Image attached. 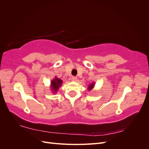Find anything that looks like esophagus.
Segmentation results:
<instances>
[{
  "label": "esophagus",
  "instance_id": "obj_1",
  "mask_svg": "<svg viewBox=\"0 0 149 149\" xmlns=\"http://www.w3.org/2000/svg\"><path fill=\"white\" fill-rule=\"evenodd\" d=\"M76 80H77V78H76V76H72L71 81H76Z\"/></svg>",
  "mask_w": 149,
  "mask_h": 149
}]
</instances>
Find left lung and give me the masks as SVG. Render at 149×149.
I'll list each match as a JSON object with an SVG mask.
<instances>
[{
    "label": "left lung",
    "mask_w": 149,
    "mask_h": 149,
    "mask_svg": "<svg viewBox=\"0 0 149 149\" xmlns=\"http://www.w3.org/2000/svg\"><path fill=\"white\" fill-rule=\"evenodd\" d=\"M94 84H95V83H92L91 84H89L88 87V89L89 90V91L90 90H91L93 88V87L94 86Z\"/></svg>",
    "instance_id": "left-lung-1"
}]
</instances>
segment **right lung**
<instances>
[{
  "label": "right lung",
  "instance_id": "obj_1",
  "mask_svg": "<svg viewBox=\"0 0 149 149\" xmlns=\"http://www.w3.org/2000/svg\"><path fill=\"white\" fill-rule=\"evenodd\" d=\"M62 83V80L61 79L58 78L56 76H55V78L51 81V88L52 91L54 93L57 92L58 90L59 89L60 87L61 86Z\"/></svg>",
  "mask_w": 149,
  "mask_h": 149
}]
</instances>
